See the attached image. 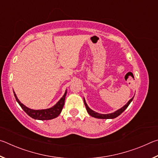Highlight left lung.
Wrapping results in <instances>:
<instances>
[{"label": "left lung", "instance_id": "obj_1", "mask_svg": "<svg viewBox=\"0 0 158 158\" xmlns=\"http://www.w3.org/2000/svg\"><path fill=\"white\" fill-rule=\"evenodd\" d=\"M133 98H134V97L132 99H130V100L127 102V103L126 104V105L123 106L122 108L114 112V113L108 114H98V113H97V112H95L94 111H93L92 109H90L89 107V106L87 105V104H86V102H85L84 99V105L85 106V108H86V110L90 116H91L92 117H94V118H101V119H109V118L112 119V118H115L118 116L119 115H121L125 109H127V106H129L131 102L132 101Z\"/></svg>", "mask_w": 158, "mask_h": 158}]
</instances>
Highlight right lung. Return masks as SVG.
Returning <instances> with one entry per match:
<instances>
[{"instance_id": "obj_1", "label": "right lung", "mask_w": 158, "mask_h": 158, "mask_svg": "<svg viewBox=\"0 0 158 158\" xmlns=\"http://www.w3.org/2000/svg\"><path fill=\"white\" fill-rule=\"evenodd\" d=\"M66 94L67 91H65V94H64L63 97L60 98V100L58 101L54 106H53L52 107L47 109H41V110H33V109L26 107L25 105H23L22 103H21V102L19 100L17 95H16L15 93L14 92L16 100L17 101V102L19 103V105L21 106V107L23 109V110L29 116L37 120H42V121H43V120H51L59 116V114L61 113V111H62L63 106L65 105Z\"/></svg>"}]
</instances>
